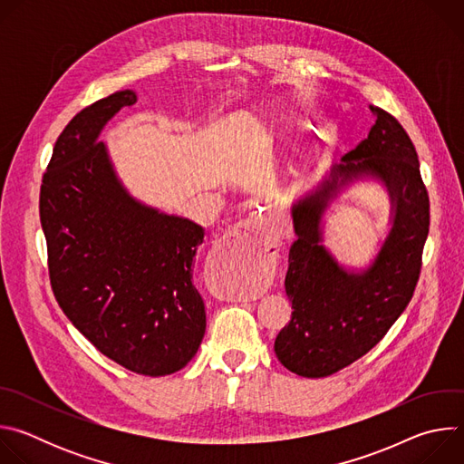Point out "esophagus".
I'll use <instances>...</instances> for the list:
<instances>
[{"label": "esophagus", "mask_w": 464, "mask_h": 464, "mask_svg": "<svg viewBox=\"0 0 464 464\" xmlns=\"http://www.w3.org/2000/svg\"><path fill=\"white\" fill-rule=\"evenodd\" d=\"M255 233H256V222L255 220H244V222H238L237 226H233L227 231V237H240V238H244V237H253ZM264 246H266V242H264Z\"/></svg>", "instance_id": "34e87169"}]
</instances>
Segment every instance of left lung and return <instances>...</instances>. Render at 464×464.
Instances as JSON below:
<instances>
[{
  "label": "left lung",
  "instance_id": "8db88e82",
  "mask_svg": "<svg viewBox=\"0 0 464 464\" xmlns=\"http://www.w3.org/2000/svg\"><path fill=\"white\" fill-rule=\"evenodd\" d=\"M367 140L292 204L286 295L292 321L276 340L279 362L304 378H324L367 354L410 304L430 231V198L417 150L402 124L369 106ZM378 180L392 204V227L365 269H347L322 244L324 215L356 180Z\"/></svg>",
  "mask_w": 464,
  "mask_h": 464
}]
</instances>
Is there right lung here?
Wrapping results in <instances>:
<instances>
[{"label": "right lung", "mask_w": 464, "mask_h": 464, "mask_svg": "<svg viewBox=\"0 0 464 464\" xmlns=\"http://www.w3.org/2000/svg\"><path fill=\"white\" fill-rule=\"evenodd\" d=\"M131 90L79 111L54 143L40 188L54 297L104 356L165 376L183 369L206 334V306L192 285L204 227L131 196L99 136Z\"/></svg>", "instance_id": "obj_1"}]
</instances>
